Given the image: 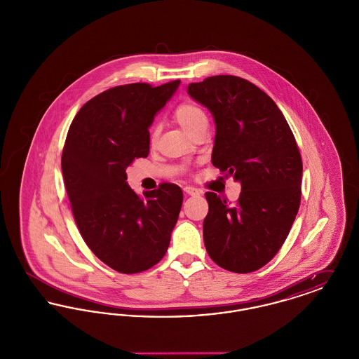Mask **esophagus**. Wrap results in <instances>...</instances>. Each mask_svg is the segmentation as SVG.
I'll list each match as a JSON object with an SVG mask.
<instances>
[{
  "mask_svg": "<svg viewBox=\"0 0 359 359\" xmlns=\"http://www.w3.org/2000/svg\"><path fill=\"white\" fill-rule=\"evenodd\" d=\"M183 191H184L187 195H189V196H198V195H201V194H202V191H201V189L194 187H184L183 188Z\"/></svg>",
  "mask_w": 359,
  "mask_h": 359,
  "instance_id": "1",
  "label": "esophagus"
}]
</instances>
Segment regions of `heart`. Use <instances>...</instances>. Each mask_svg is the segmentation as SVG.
Instances as JSON below:
<instances>
[{
    "mask_svg": "<svg viewBox=\"0 0 359 359\" xmlns=\"http://www.w3.org/2000/svg\"><path fill=\"white\" fill-rule=\"evenodd\" d=\"M173 117L179 122V125L186 129L188 133H194L198 128L207 125L205 111L195 102H182L173 110ZM156 138V132L152 133V141Z\"/></svg>",
    "mask_w": 359,
    "mask_h": 359,
    "instance_id": "b5f03b06",
    "label": "heart"
}]
</instances>
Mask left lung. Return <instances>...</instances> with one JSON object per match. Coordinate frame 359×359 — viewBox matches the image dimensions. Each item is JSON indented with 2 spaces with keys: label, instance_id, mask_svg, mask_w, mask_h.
Returning a JSON list of instances; mask_svg holds the SVG:
<instances>
[{
  "label": "left lung",
  "instance_id": "8db88e82",
  "mask_svg": "<svg viewBox=\"0 0 359 359\" xmlns=\"http://www.w3.org/2000/svg\"><path fill=\"white\" fill-rule=\"evenodd\" d=\"M188 94L214 116V167L242 188L233 205L205 192V250L226 271L255 272L281 249L300 207L303 161L296 140L273 100L246 79L208 76L188 85Z\"/></svg>",
  "mask_w": 359,
  "mask_h": 359
}]
</instances>
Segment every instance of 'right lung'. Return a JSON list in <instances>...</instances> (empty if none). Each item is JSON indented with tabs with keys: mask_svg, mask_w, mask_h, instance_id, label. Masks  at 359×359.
I'll list each match as a JSON object with an SVG mask.
<instances>
[{
	"mask_svg": "<svg viewBox=\"0 0 359 359\" xmlns=\"http://www.w3.org/2000/svg\"><path fill=\"white\" fill-rule=\"evenodd\" d=\"M179 83L109 88L82 106L66 137L62 171L74 219L90 250L120 273L148 271L165 256L179 218V186L161 183L141 198L126 183V168L149 154L154 114Z\"/></svg>",
	"mask_w": 359,
	"mask_h": 359,
	"instance_id": "right-lung-1",
	"label": "right lung"
}]
</instances>
